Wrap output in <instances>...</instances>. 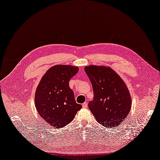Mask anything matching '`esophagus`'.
<instances>
[{"instance_id":"obj_1","label":"esophagus","mask_w":160,"mask_h":160,"mask_svg":"<svg viewBox=\"0 0 160 160\" xmlns=\"http://www.w3.org/2000/svg\"><path fill=\"white\" fill-rule=\"evenodd\" d=\"M83 108H87L88 107V103L86 102H85L83 104H82Z\"/></svg>"}]
</instances>
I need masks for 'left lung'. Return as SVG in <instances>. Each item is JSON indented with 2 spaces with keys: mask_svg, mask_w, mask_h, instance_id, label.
<instances>
[{
  "mask_svg": "<svg viewBox=\"0 0 160 160\" xmlns=\"http://www.w3.org/2000/svg\"><path fill=\"white\" fill-rule=\"evenodd\" d=\"M93 90L88 103L98 123L106 128L119 126L131 110L132 99L127 85L114 70L105 66L85 67Z\"/></svg>",
  "mask_w": 160,
  "mask_h": 160,
  "instance_id": "left-lung-1",
  "label": "left lung"
}]
</instances>
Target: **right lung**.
I'll return each mask as SVG.
<instances>
[{
	"mask_svg": "<svg viewBox=\"0 0 160 160\" xmlns=\"http://www.w3.org/2000/svg\"><path fill=\"white\" fill-rule=\"evenodd\" d=\"M79 71L71 65H55L47 71L36 89L37 111L47 123L56 128L71 123L82 106L77 104L69 81Z\"/></svg>",
	"mask_w": 160,
	"mask_h": 160,
	"instance_id": "right-lung-1",
	"label": "right lung"
}]
</instances>
